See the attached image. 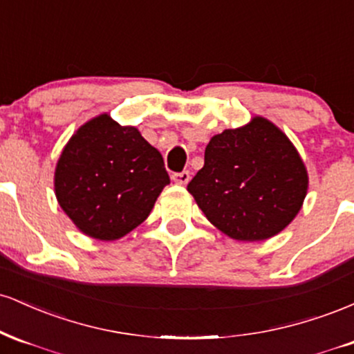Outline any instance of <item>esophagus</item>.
I'll list each match as a JSON object with an SVG mask.
<instances>
[{"label":"esophagus","mask_w":354,"mask_h":354,"mask_svg":"<svg viewBox=\"0 0 354 354\" xmlns=\"http://www.w3.org/2000/svg\"><path fill=\"white\" fill-rule=\"evenodd\" d=\"M191 174L189 171H181V173H173L171 174V180L176 183V185H186L189 181Z\"/></svg>","instance_id":"34e87169"}]
</instances>
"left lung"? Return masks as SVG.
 Segmentation results:
<instances>
[{
    "label": "left lung",
    "mask_w": 354,
    "mask_h": 354,
    "mask_svg": "<svg viewBox=\"0 0 354 354\" xmlns=\"http://www.w3.org/2000/svg\"><path fill=\"white\" fill-rule=\"evenodd\" d=\"M308 174L286 135L265 118L211 138L188 191L205 216L238 241H263L301 209Z\"/></svg>",
    "instance_id": "obj_1"
}]
</instances>
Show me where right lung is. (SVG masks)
<instances>
[{
    "label": "right lung",
    "instance_id": "obj_1",
    "mask_svg": "<svg viewBox=\"0 0 354 354\" xmlns=\"http://www.w3.org/2000/svg\"><path fill=\"white\" fill-rule=\"evenodd\" d=\"M168 183L161 153L108 115L73 135L55 173L61 208L84 234L103 241L141 225Z\"/></svg>",
    "mask_w": 354,
    "mask_h": 354
}]
</instances>
